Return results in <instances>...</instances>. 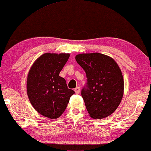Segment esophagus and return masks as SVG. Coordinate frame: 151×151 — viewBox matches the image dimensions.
I'll use <instances>...</instances> for the list:
<instances>
[{"label": "esophagus", "instance_id": "34e87169", "mask_svg": "<svg viewBox=\"0 0 151 151\" xmlns=\"http://www.w3.org/2000/svg\"><path fill=\"white\" fill-rule=\"evenodd\" d=\"M74 91H75L76 93H79L80 92V87H76L75 89H74Z\"/></svg>", "mask_w": 151, "mask_h": 151}]
</instances>
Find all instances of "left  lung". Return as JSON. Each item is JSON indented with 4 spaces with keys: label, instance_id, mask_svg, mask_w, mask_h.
<instances>
[{
    "label": "left lung",
    "instance_id": "8db88e82",
    "mask_svg": "<svg viewBox=\"0 0 151 151\" xmlns=\"http://www.w3.org/2000/svg\"><path fill=\"white\" fill-rule=\"evenodd\" d=\"M76 60L88 78V88L81 90V96L89 115L93 119L108 117L117 109L124 94V78L118 63L100 53L78 54Z\"/></svg>",
    "mask_w": 151,
    "mask_h": 151
}]
</instances>
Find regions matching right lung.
Here are the masks:
<instances>
[{
  "instance_id": "right-lung-1",
  "label": "right lung",
  "mask_w": 151,
  "mask_h": 151,
  "mask_svg": "<svg viewBox=\"0 0 151 151\" xmlns=\"http://www.w3.org/2000/svg\"><path fill=\"white\" fill-rule=\"evenodd\" d=\"M70 53H45L35 61L27 76V92L34 109L43 116L56 119L64 112L75 92L59 76Z\"/></svg>"
}]
</instances>
